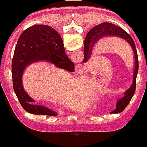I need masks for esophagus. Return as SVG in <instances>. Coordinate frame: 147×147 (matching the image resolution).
<instances>
[{
  "mask_svg": "<svg viewBox=\"0 0 147 147\" xmlns=\"http://www.w3.org/2000/svg\"><path fill=\"white\" fill-rule=\"evenodd\" d=\"M76 68H77V70H78L79 71H80V70H82V65H81V64H77V66H76Z\"/></svg>",
  "mask_w": 147,
  "mask_h": 147,
  "instance_id": "34e87169",
  "label": "esophagus"
}]
</instances>
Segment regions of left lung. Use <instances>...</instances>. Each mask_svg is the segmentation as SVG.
Segmentation results:
<instances>
[{
	"mask_svg": "<svg viewBox=\"0 0 147 147\" xmlns=\"http://www.w3.org/2000/svg\"><path fill=\"white\" fill-rule=\"evenodd\" d=\"M105 36H116L122 38L129 43L132 48L135 58V70L133 74V82L132 86L126 92L124 93V97L119 99L116 104V109L113 111L114 113H121L124 110V109L129 104L130 101L134 95L135 91L136 88V77H137L139 63H138V57L137 50H136V45L133 41L132 37L122 30V28L117 25L112 24L110 23H102L99 25L92 28L86 36L85 41H84V62H86L88 59L92 51V47L95 44L99 38Z\"/></svg>",
	"mask_w": 147,
	"mask_h": 147,
	"instance_id": "obj_1",
	"label": "left lung"
}]
</instances>
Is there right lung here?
<instances>
[{"instance_id":"right-lung-1","label":"right lung","mask_w":147,"mask_h":147,"mask_svg":"<svg viewBox=\"0 0 147 147\" xmlns=\"http://www.w3.org/2000/svg\"><path fill=\"white\" fill-rule=\"evenodd\" d=\"M38 61H47L60 68L74 71L75 65L65 54L61 37L48 25H36L23 32L14 50L11 74L15 94L25 111L34 115L55 116L56 113L50 109L34 105V101L22 86V75L25 68Z\"/></svg>"}]
</instances>
